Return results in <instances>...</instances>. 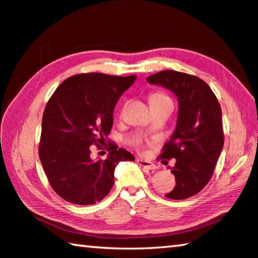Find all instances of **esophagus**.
Listing matches in <instances>:
<instances>
[{
    "instance_id": "34e87169",
    "label": "esophagus",
    "mask_w": 258,
    "mask_h": 258,
    "mask_svg": "<svg viewBox=\"0 0 258 258\" xmlns=\"http://www.w3.org/2000/svg\"><path fill=\"white\" fill-rule=\"evenodd\" d=\"M138 164L140 166H142V167L148 168V169H155L156 168V165L154 163H151V161L146 160V159H138Z\"/></svg>"
}]
</instances>
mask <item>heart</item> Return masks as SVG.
Returning <instances> with one entry per match:
<instances>
[{
    "mask_svg": "<svg viewBox=\"0 0 258 258\" xmlns=\"http://www.w3.org/2000/svg\"><path fill=\"white\" fill-rule=\"evenodd\" d=\"M149 101H150L151 107H156V106H159V104L165 103V102H172V99L164 92H152L149 97ZM137 147L139 148V149L141 148L140 142L137 143Z\"/></svg>",
    "mask_w": 258,
    "mask_h": 258,
    "instance_id": "1",
    "label": "heart"
}]
</instances>
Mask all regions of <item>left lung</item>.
Returning a JSON list of instances; mask_svg holds the SVG:
<instances>
[{
  "label": "left lung",
  "instance_id": "obj_1",
  "mask_svg": "<svg viewBox=\"0 0 258 258\" xmlns=\"http://www.w3.org/2000/svg\"><path fill=\"white\" fill-rule=\"evenodd\" d=\"M147 81L167 87L177 97L180 109L176 128L165 143L159 158L175 159L171 172L176 185L166 197L186 199L207 185L223 149L221 106L207 83L190 74L163 71Z\"/></svg>",
  "mask_w": 258,
  "mask_h": 258
}]
</instances>
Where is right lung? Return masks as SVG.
<instances>
[{
  "label": "right lung",
  "mask_w": 258,
  "mask_h": 258,
  "mask_svg": "<svg viewBox=\"0 0 258 258\" xmlns=\"http://www.w3.org/2000/svg\"><path fill=\"white\" fill-rule=\"evenodd\" d=\"M135 78L78 74L61 83L47 101L38 154L52 189L66 202H101L113 185L116 165L134 160L132 154L113 143H109L107 159L92 160L90 147L106 143L113 109Z\"/></svg>",
  "instance_id": "right-lung-1"
}]
</instances>
